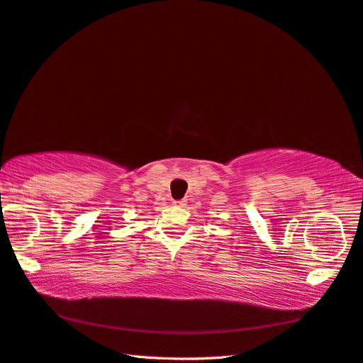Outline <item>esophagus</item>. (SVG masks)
<instances>
[{
	"mask_svg": "<svg viewBox=\"0 0 363 363\" xmlns=\"http://www.w3.org/2000/svg\"><path fill=\"white\" fill-rule=\"evenodd\" d=\"M172 203H174V205H177V206H184V205H186V199H182V200H174Z\"/></svg>",
	"mask_w": 363,
	"mask_h": 363,
	"instance_id": "obj_1",
	"label": "esophagus"
}]
</instances>
